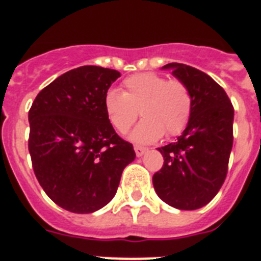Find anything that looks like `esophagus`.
I'll use <instances>...</instances> for the list:
<instances>
[{
  "label": "esophagus",
  "mask_w": 261,
  "mask_h": 261,
  "mask_svg": "<svg viewBox=\"0 0 261 261\" xmlns=\"http://www.w3.org/2000/svg\"><path fill=\"white\" fill-rule=\"evenodd\" d=\"M135 151H136V155L142 156L145 153H146L147 149L146 147H142V146H135Z\"/></svg>",
  "instance_id": "esophagus-1"
}]
</instances>
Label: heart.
<instances>
[{
    "mask_svg": "<svg viewBox=\"0 0 261 261\" xmlns=\"http://www.w3.org/2000/svg\"><path fill=\"white\" fill-rule=\"evenodd\" d=\"M124 91L110 89L105 95V111L110 123L119 133H126L140 115L141 123L130 140L151 144L167 133L183 132L192 115V94L183 81L153 71L136 73L123 81Z\"/></svg>",
    "mask_w": 261,
    "mask_h": 261,
    "instance_id": "b5f03b06",
    "label": "heart"
}]
</instances>
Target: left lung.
Here are the masks:
<instances>
[{"mask_svg": "<svg viewBox=\"0 0 261 261\" xmlns=\"http://www.w3.org/2000/svg\"><path fill=\"white\" fill-rule=\"evenodd\" d=\"M174 77L192 94L188 125L175 142L158 147L162 168L153 176L159 199L180 211H195L211 202L227 174L232 147L234 108L225 90L204 71L171 62Z\"/></svg>", "mask_w": 261, "mask_h": 261, "instance_id": "obj_1", "label": "left lung"}]
</instances>
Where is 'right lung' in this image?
Masks as SVG:
<instances>
[{
  "label": "right lung",
  "instance_id": "right-lung-1",
  "mask_svg": "<svg viewBox=\"0 0 261 261\" xmlns=\"http://www.w3.org/2000/svg\"><path fill=\"white\" fill-rule=\"evenodd\" d=\"M120 77L114 69L86 65L41 90L29 111V150L48 197L71 213H93L114 199L133 145L115 132L105 95Z\"/></svg>",
  "mask_w": 261,
  "mask_h": 261
}]
</instances>
